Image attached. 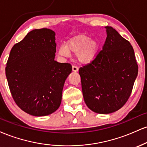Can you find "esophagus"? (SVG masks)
Here are the masks:
<instances>
[{
    "label": "esophagus",
    "mask_w": 147,
    "mask_h": 147,
    "mask_svg": "<svg viewBox=\"0 0 147 147\" xmlns=\"http://www.w3.org/2000/svg\"><path fill=\"white\" fill-rule=\"evenodd\" d=\"M79 68L78 67L76 66V65H72V71L73 72H77L78 71Z\"/></svg>",
    "instance_id": "esophagus-1"
}]
</instances>
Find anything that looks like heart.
<instances>
[{"mask_svg": "<svg viewBox=\"0 0 147 147\" xmlns=\"http://www.w3.org/2000/svg\"><path fill=\"white\" fill-rule=\"evenodd\" d=\"M98 50L99 44L97 41L91 40L86 35H80L70 38L65 45H61L59 54L63 57H69L70 53L78 54L81 62L88 63L95 59Z\"/></svg>", "mask_w": 147, "mask_h": 147, "instance_id": "1", "label": "heart"}]
</instances>
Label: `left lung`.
Wrapping results in <instances>:
<instances>
[{
	"mask_svg": "<svg viewBox=\"0 0 147 147\" xmlns=\"http://www.w3.org/2000/svg\"><path fill=\"white\" fill-rule=\"evenodd\" d=\"M105 28L107 37L102 50L79 70L86 104L100 114L113 113L126 104L138 72L129 41L112 27Z\"/></svg>",
	"mask_w": 147,
	"mask_h": 147,
	"instance_id": "left-lung-1",
	"label": "left lung"
}]
</instances>
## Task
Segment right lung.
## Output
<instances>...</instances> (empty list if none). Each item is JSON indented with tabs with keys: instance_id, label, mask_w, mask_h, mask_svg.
<instances>
[{
	"instance_id": "right-lung-1",
	"label": "right lung",
	"mask_w": 147,
	"mask_h": 147,
	"mask_svg": "<svg viewBox=\"0 0 147 147\" xmlns=\"http://www.w3.org/2000/svg\"><path fill=\"white\" fill-rule=\"evenodd\" d=\"M56 47L55 32L42 28L30 32L10 51L5 68L10 92L18 107L31 115L51 114L61 102L72 65L55 60Z\"/></svg>"
}]
</instances>
